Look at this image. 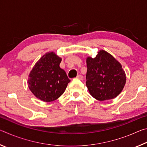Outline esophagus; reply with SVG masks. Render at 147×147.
Returning a JSON list of instances; mask_svg holds the SVG:
<instances>
[{"mask_svg": "<svg viewBox=\"0 0 147 147\" xmlns=\"http://www.w3.org/2000/svg\"><path fill=\"white\" fill-rule=\"evenodd\" d=\"M76 78H77V79H78V80H83L84 77H83V76L80 75V74H78V75H77V76H76Z\"/></svg>", "mask_w": 147, "mask_h": 147, "instance_id": "obj_1", "label": "esophagus"}]
</instances>
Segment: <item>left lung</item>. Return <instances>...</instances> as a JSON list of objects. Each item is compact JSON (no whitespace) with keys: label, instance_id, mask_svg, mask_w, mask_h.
<instances>
[{"label":"left lung","instance_id":"8db88e82","mask_svg":"<svg viewBox=\"0 0 147 147\" xmlns=\"http://www.w3.org/2000/svg\"><path fill=\"white\" fill-rule=\"evenodd\" d=\"M86 86L91 95L100 101L110 100L123 91L126 77L121 63L107 52L86 59Z\"/></svg>","mask_w":147,"mask_h":147}]
</instances>
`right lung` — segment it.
<instances>
[{"label": "right lung", "instance_id": "add662e5", "mask_svg": "<svg viewBox=\"0 0 147 147\" xmlns=\"http://www.w3.org/2000/svg\"><path fill=\"white\" fill-rule=\"evenodd\" d=\"M61 58L51 52L35 64L29 74L28 86L37 98L44 102L58 98L71 82L65 71L59 67Z\"/></svg>", "mask_w": 147, "mask_h": 147}]
</instances>
